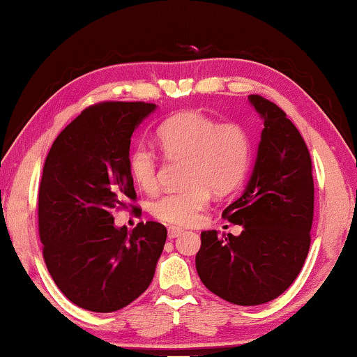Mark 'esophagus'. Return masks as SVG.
I'll list each match as a JSON object with an SVG mask.
<instances>
[{"label":"esophagus","instance_id":"34e87169","mask_svg":"<svg viewBox=\"0 0 357 357\" xmlns=\"http://www.w3.org/2000/svg\"><path fill=\"white\" fill-rule=\"evenodd\" d=\"M183 234V230L182 229H178V227H169L167 229V236L171 240H174V238H177V236H180Z\"/></svg>","mask_w":357,"mask_h":357}]
</instances>
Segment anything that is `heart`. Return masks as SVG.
<instances>
[{
  "label": "heart",
  "instance_id": "1",
  "mask_svg": "<svg viewBox=\"0 0 357 357\" xmlns=\"http://www.w3.org/2000/svg\"><path fill=\"white\" fill-rule=\"evenodd\" d=\"M158 141L171 156L190 160L188 190L166 192L150 204L152 215L172 226H191L207 207L210 190L218 195L235 190L248 172L251 142L238 123H218L199 111H182L158 128ZM130 174L146 191L158 185V161L152 150L139 146L130 153Z\"/></svg>",
  "mask_w": 357,
  "mask_h": 357
}]
</instances>
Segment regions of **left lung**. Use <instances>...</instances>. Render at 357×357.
Returning <instances> with one entry per match:
<instances>
[{
	"mask_svg": "<svg viewBox=\"0 0 357 357\" xmlns=\"http://www.w3.org/2000/svg\"><path fill=\"white\" fill-rule=\"evenodd\" d=\"M248 100L264 130L245 191L222 211L243 232L221 238L216 230H204L196 270L220 298L259 305L282 295L307 257L314 177L309 149L285 112L260 96Z\"/></svg>",
	"mask_w": 357,
	"mask_h": 357,
	"instance_id": "8db88e82",
	"label": "left lung"
}]
</instances>
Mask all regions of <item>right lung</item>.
<instances>
[{"mask_svg": "<svg viewBox=\"0 0 357 357\" xmlns=\"http://www.w3.org/2000/svg\"><path fill=\"white\" fill-rule=\"evenodd\" d=\"M153 103L106 102L86 108L56 137L39 188V234L50 274L78 307L114 312L147 290L165 248L160 222L117 227L112 210L136 199L131 135Z\"/></svg>", "mask_w": 357, "mask_h": 357, "instance_id": "right-lung-1", "label": "right lung"}]
</instances>
